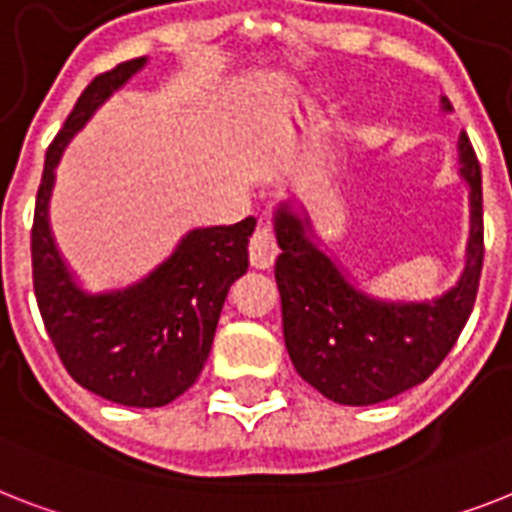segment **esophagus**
Wrapping results in <instances>:
<instances>
[{
    "instance_id": "esophagus-1",
    "label": "esophagus",
    "mask_w": 512,
    "mask_h": 512,
    "mask_svg": "<svg viewBox=\"0 0 512 512\" xmlns=\"http://www.w3.org/2000/svg\"><path fill=\"white\" fill-rule=\"evenodd\" d=\"M276 255V234H273V228L268 223H260L255 234H252V239H249V263L257 270H268L270 265L276 263Z\"/></svg>"
}]
</instances>
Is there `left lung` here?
<instances>
[{
  "instance_id": "obj_1",
  "label": "left lung",
  "mask_w": 512,
  "mask_h": 512,
  "mask_svg": "<svg viewBox=\"0 0 512 512\" xmlns=\"http://www.w3.org/2000/svg\"><path fill=\"white\" fill-rule=\"evenodd\" d=\"M450 112V99L442 97ZM460 178L471 199V236L463 276L450 292L421 302L381 299L352 284L323 252L310 215L284 202L273 215L276 284L284 342L307 384L339 405H376L413 389L455 347L476 302L484 263L481 168L465 131L458 139Z\"/></svg>"
}]
</instances>
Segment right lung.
Listing matches in <instances>:
<instances>
[{"label": "right lung", "mask_w": 512, "mask_h": 512, "mask_svg": "<svg viewBox=\"0 0 512 512\" xmlns=\"http://www.w3.org/2000/svg\"><path fill=\"white\" fill-rule=\"evenodd\" d=\"M147 57L120 62L83 89L47 149L31 231L33 292L62 365L78 384L126 407H162L199 378L226 294L249 268L255 218L194 228L173 255L126 289L91 294L62 260L49 226L54 170L68 141Z\"/></svg>", "instance_id": "add662e5"}]
</instances>
